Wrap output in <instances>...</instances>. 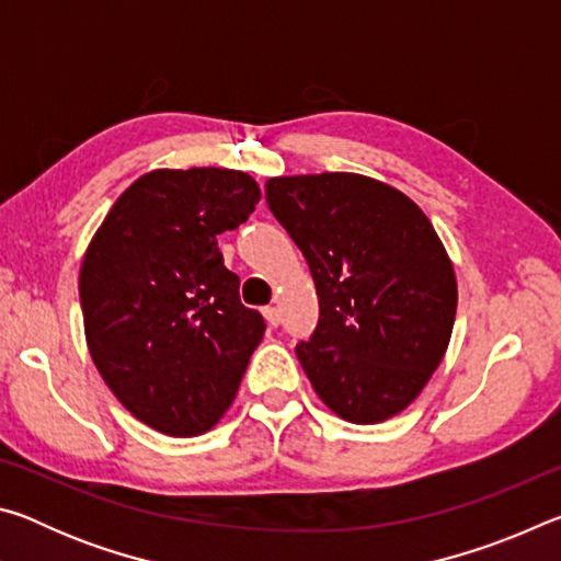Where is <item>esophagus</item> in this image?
<instances>
[{"label": "esophagus", "instance_id": "1", "mask_svg": "<svg viewBox=\"0 0 561 561\" xmlns=\"http://www.w3.org/2000/svg\"><path fill=\"white\" fill-rule=\"evenodd\" d=\"M264 319H267L272 327H279V321H282L279 309L277 307H267V309H264Z\"/></svg>", "mask_w": 561, "mask_h": 561}]
</instances>
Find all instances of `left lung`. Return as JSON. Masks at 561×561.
<instances>
[{
  "label": "left lung",
  "instance_id": "8db88e82",
  "mask_svg": "<svg viewBox=\"0 0 561 561\" xmlns=\"http://www.w3.org/2000/svg\"><path fill=\"white\" fill-rule=\"evenodd\" d=\"M264 195L317 287L319 327L297 346L317 396L358 425L405 411L440 366L458 309L431 220L358 173L270 178Z\"/></svg>",
  "mask_w": 561,
  "mask_h": 561
}]
</instances>
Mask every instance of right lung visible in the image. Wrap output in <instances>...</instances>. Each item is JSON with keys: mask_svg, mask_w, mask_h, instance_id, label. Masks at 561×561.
Listing matches in <instances>:
<instances>
[{"mask_svg": "<svg viewBox=\"0 0 561 561\" xmlns=\"http://www.w3.org/2000/svg\"><path fill=\"white\" fill-rule=\"evenodd\" d=\"M260 195L242 170H150L113 203L83 254L93 364L123 408L158 433L215 428L264 336L267 324L240 301V277L217 247Z\"/></svg>", "mask_w": 561, "mask_h": 561, "instance_id": "right-lung-1", "label": "right lung"}]
</instances>
